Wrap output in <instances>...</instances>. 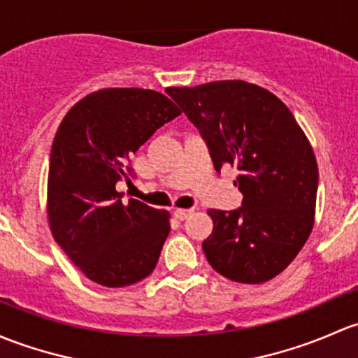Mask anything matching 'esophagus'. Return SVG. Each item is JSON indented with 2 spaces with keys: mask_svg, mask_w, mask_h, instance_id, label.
<instances>
[{
  "mask_svg": "<svg viewBox=\"0 0 358 358\" xmlns=\"http://www.w3.org/2000/svg\"><path fill=\"white\" fill-rule=\"evenodd\" d=\"M191 213H193V210H191V208H176L174 210V217H176V219H179V220L187 219Z\"/></svg>",
  "mask_w": 358,
  "mask_h": 358,
  "instance_id": "1",
  "label": "esophagus"
}]
</instances>
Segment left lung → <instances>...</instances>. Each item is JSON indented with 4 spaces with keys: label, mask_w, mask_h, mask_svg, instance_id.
Wrapping results in <instances>:
<instances>
[{
    "label": "left lung",
    "mask_w": 358,
    "mask_h": 358,
    "mask_svg": "<svg viewBox=\"0 0 358 358\" xmlns=\"http://www.w3.org/2000/svg\"><path fill=\"white\" fill-rule=\"evenodd\" d=\"M208 146L213 167L241 172L238 210L210 208L208 264L224 278L260 285L281 274L314 227L319 169L307 136L288 106L245 80L167 87Z\"/></svg>",
    "instance_id": "8db88e82"
}]
</instances>
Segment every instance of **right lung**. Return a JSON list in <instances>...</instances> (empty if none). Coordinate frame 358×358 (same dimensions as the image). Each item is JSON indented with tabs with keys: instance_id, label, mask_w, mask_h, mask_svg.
<instances>
[{
	"instance_id": "right-lung-1",
	"label": "right lung",
	"mask_w": 358,
	"mask_h": 358,
	"mask_svg": "<svg viewBox=\"0 0 358 358\" xmlns=\"http://www.w3.org/2000/svg\"><path fill=\"white\" fill-rule=\"evenodd\" d=\"M180 115L152 90L108 87L69 110L53 139L48 220L58 245L87 279L124 288L153 272L171 233V213L115 189L129 180V157Z\"/></svg>"
}]
</instances>
